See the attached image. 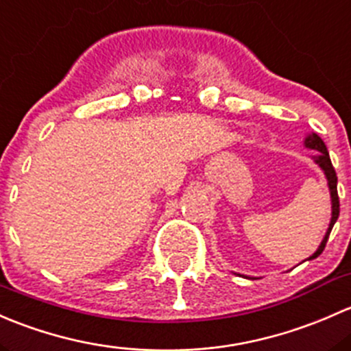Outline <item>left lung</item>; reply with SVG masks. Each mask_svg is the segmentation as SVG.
<instances>
[{"label":"left lung","instance_id":"obj_1","mask_svg":"<svg viewBox=\"0 0 351 351\" xmlns=\"http://www.w3.org/2000/svg\"><path fill=\"white\" fill-rule=\"evenodd\" d=\"M304 147L309 150H316V154L313 155V160H314V164H316L317 167L324 172V177H326V180H328V189H330V196H331V221H330V225H328L326 234H324L323 241L319 243L317 250L308 258V260H313L323 254L324 247H326L328 238H330L331 230H333L335 223H337V219L339 216V199H338V189H337L338 177H337V172H335V169H333V164H331V158H330V154H328L326 145H324V142L321 140L319 135H316V133H308V136L304 138ZM248 279H250V277H248ZM252 279H255V277H252Z\"/></svg>","mask_w":351,"mask_h":351}]
</instances>
